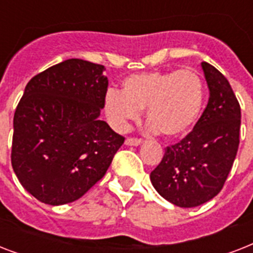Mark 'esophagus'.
Instances as JSON below:
<instances>
[{
  "mask_svg": "<svg viewBox=\"0 0 253 253\" xmlns=\"http://www.w3.org/2000/svg\"><path fill=\"white\" fill-rule=\"evenodd\" d=\"M142 143L143 139L140 138H132V136H130V138L126 139L127 146H139V144H142Z\"/></svg>",
  "mask_w": 253,
  "mask_h": 253,
  "instance_id": "34e87169",
  "label": "esophagus"
}]
</instances>
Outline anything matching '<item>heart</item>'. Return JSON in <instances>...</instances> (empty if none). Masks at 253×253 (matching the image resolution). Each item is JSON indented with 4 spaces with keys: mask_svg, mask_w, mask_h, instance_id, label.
Instances as JSON below:
<instances>
[{
    "mask_svg": "<svg viewBox=\"0 0 253 253\" xmlns=\"http://www.w3.org/2000/svg\"><path fill=\"white\" fill-rule=\"evenodd\" d=\"M205 103V85L196 69L134 73L122 81V90L109 89L105 113L117 130H126L146 109L147 121L168 138L192 130Z\"/></svg>",
    "mask_w": 253,
    "mask_h": 253,
    "instance_id": "heart-1",
    "label": "heart"
}]
</instances>
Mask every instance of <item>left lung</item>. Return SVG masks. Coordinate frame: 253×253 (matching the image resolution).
Segmentation results:
<instances>
[{
  "label": "left lung",
  "mask_w": 253,
  "mask_h": 253,
  "mask_svg": "<svg viewBox=\"0 0 253 253\" xmlns=\"http://www.w3.org/2000/svg\"><path fill=\"white\" fill-rule=\"evenodd\" d=\"M210 97L196 126L180 142L166 148L151 172L163 198L180 208H196L222 190L239 148L240 105L228 80L202 63Z\"/></svg>",
  "instance_id": "1"
}]
</instances>
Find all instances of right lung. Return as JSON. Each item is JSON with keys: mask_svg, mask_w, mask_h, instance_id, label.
<instances>
[{"mask_svg": "<svg viewBox=\"0 0 253 253\" xmlns=\"http://www.w3.org/2000/svg\"><path fill=\"white\" fill-rule=\"evenodd\" d=\"M107 85L103 65L81 59L52 65L26 85L14 113L11 166L43 204L81 198L125 142L98 118Z\"/></svg>", "mask_w": 253, "mask_h": 253, "instance_id": "right-lung-1", "label": "right lung"}]
</instances>
